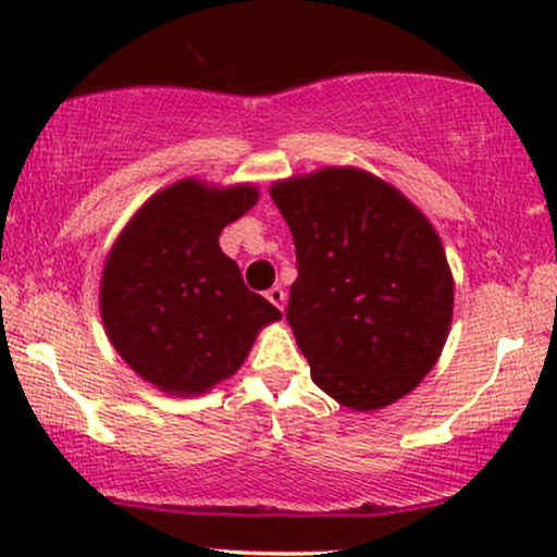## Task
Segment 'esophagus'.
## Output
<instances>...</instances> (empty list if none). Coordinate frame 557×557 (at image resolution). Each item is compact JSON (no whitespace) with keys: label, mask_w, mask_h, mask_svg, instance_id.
<instances>
[{"label":"esophagus","mask_w":557,"mask_h":557,"mask_svg":"<svg viewBox=\"0 0 557 557\" xmlns=\"http://www.w3.org/2000/svg\"><path fill=\"white\" fill-rule=\"evenodd\" d=\"M267 298H270V304L277 306L280 311L285 309V290H283V287H280V285L270 287V290H267Z\"/></svg>","instance_id":"1"}]
</instances>
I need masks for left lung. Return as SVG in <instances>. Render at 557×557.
I'll list each match as a JSON object with an SVG mask.
<instances>
[{
	"label": "left lung",
	"instance_id": "1",
	"mask_svg": "<svg viewBox=\"0 0 557 557\" xmlns=\"http://www.w3.org/2000/svg\"><path fill=\"white\" fill-rule=\"evenodd\" d=\"M296 243L287 322L319 389L380 411L432 372L450 332L453 274L417 203L359 168L272 183Z\"/></svg>",
	"mask_w": 557,
	"mask_h": 557
}]
</instances>
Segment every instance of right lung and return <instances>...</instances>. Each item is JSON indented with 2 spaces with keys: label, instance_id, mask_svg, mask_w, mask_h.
Masks as SVG:
<instances>
[{
  "label": "right lung",
  "instance_id": "add662e5",
  "mask_svg": "<svg viewBox=\"0 0 557 557\" xmlns=\"http://www.w3.org/2000/svg\"><path fill=\"white\" fill-rule=\"evenodd\" d=\"M251 183L198 177L157 190L104 259L99 311L120 359L175 398L209 393L240 369L259 330L283 319L220 248V233L257 207Z\"/></svg>",
  "mask_w": 557,
  "mask_h": 557
}]
</instances>
